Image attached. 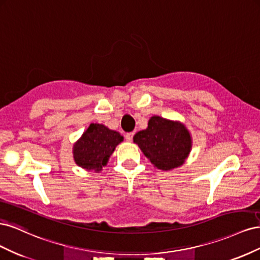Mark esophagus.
I'll list each match as a JSON object with an SVG mask.
<instances>
[{"label": "esophagus", "instance_id": "34e87169", "mask_svg": "<svg viewBox=\"0 0 260 260\" xmlns=\"http://www.w3.org/2000/svg\"><path fill=\"white\" fill-rule=\"evenodd\" d=\"M133 136H135V133L128 132V133H125V135H124V139H125V141H128V142H131L132 139H133Z\"/></svg>", "mask_w": 260, "mask_h": 260}]
</instances>
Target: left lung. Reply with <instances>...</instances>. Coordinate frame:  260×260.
<instances>
[{"mask_svg": "<svg viewBox=\"0 0 260 260\" xmlns=\"http://www.w3.org/2000/svg\"><path fill=\"white\" fill-rule=\"evenodd\" d=\"M155 167L170 170L181 166L191 151L190 133L182 123L154 116L145 130L133 137Z\"/></svg>", "mask_w": 260, "mask_h": 260, "instance_id": "1", "label": "left lung"}]
</instances>
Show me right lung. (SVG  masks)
Returning <instances> with one entry per match:
<instances>
[{
  "instance_id": "obj_1",
  "label": "right lung",
  "mask_w": 260,
  "mask_h": 260,
  "mask_svg": "<svg viewBox=\"0 0 260 260\" xmlns=\"http://www.w3.org/2000/svg\"><path fill=\"white\" fill-rule=\"evenodd\" d=\"M122 139L119 132L109 130L103 124L91 123L74 146L76 164L84 169L100 171Z\"/></svg>"
}]
</instances>
